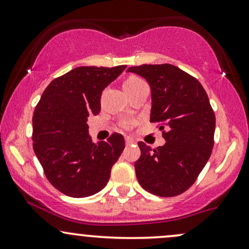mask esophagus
<instances>
[{
	"label": "esophagus",
	"mask_w": 249,
	"mask_h": 249,
	"mask_svg": "<svg viewBox=\"0 0 249 249\" xmlns=\"http://www.w3.org/2000/svg\"><path fill=\"white\" fill-rule=\"evenodd\" d=\"M125 142H126V145H132V143H136L133 138H131V137L125 138Z\"/></svg>",
	"instance_id": "1"
}]
</instances>
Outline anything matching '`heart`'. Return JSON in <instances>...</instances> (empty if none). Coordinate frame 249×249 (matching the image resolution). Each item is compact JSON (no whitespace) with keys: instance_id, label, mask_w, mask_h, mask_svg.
<instances>
[{"instance_id":"obj_1","label":"heart","mask_w":249,"mask_h":249,"mask_svg":"<svg viewBox=\"0 0 249 249\" xmlns=\"http://www.w3.org/2000/svg\"><path fill=\"white\" fill-rule=\"evenodd\" d=\"M140 82H142V80L139 79V77H137V76H130V77H127V79L124 81V85H123V87L134 86V85H138V83H140ZM122 126L124 127V128L131 127V123H128V122L123 123Z\"/></svg>"}]
</instances>
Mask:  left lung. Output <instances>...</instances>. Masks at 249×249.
Segmentation results:
<instances>
[{
    "label": "left lung",
    "mask_w": 249,
    "mask_h": 249,
    "mask_svg": "<svg viewBox=\"0 0 249 249\" xmlns=\"http://www.w3.org/2000/svg\"><path fill=\"white\" fill-rule=\"evenodd\" d=\"M127 71L148 82L151 122L160 123L166 140L154 149L138 142V181L157 196H178L195 183L213 147L215 117L208 94L198 80L169 64L134 66Z\"/></svg>",
    "instance_id": "8db88e82"
}]
</instances>
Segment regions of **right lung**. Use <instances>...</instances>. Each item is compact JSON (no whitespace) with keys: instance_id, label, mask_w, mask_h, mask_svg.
<instances>
[{"instance_id":"add662e5","label":"right lung","mask_w":249,"mask_h":249,"mask_svg":"<svg viewBox=\"0 0 249 249\" xmlns=\"http://www.w3.org/2000/svg\"><path fill=\"white\" fill-rule=\"evenodd\" d=\"M126 66H82L47 86L32 117L34 151L50 183L62 194L82 198L106 187L125 140L113 133L92 142L88 118L101 111V95Z\"/></svg>"}]
</instances>
